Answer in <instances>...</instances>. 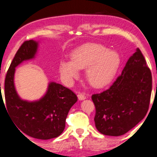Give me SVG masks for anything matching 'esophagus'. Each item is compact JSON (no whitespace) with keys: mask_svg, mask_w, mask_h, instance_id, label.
<instances>
[{"mask_svg":"<svg viewBox=\"0 0 157 157\" xmlns=\"http://www.w3.org/2000/svg\"><path fill=\"white\" fill-rule=\"evenodd\" d=\"M77 96H78V99H80V100H83V99H85L86 98V96L84 93H79V94L77 95Z\"/></svg>","mask_w":157,"mask_h":157,"instance_id":"34e87169","label":"esophagus"}]
</instances>
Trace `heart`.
I'll use <instances>...</instances> for the list:
<instances>
[{"instance_id": "b5f03b06", "label": "heart", "mask_w": 157, "mask_h": 157, "mask_svg": "<svg viewBox=\"0 0 157 157\" xmlns=\"http://www.w3.org/2000/svg\"><path fill=\"white\" fill-rule=\"evenodd\" d=\"M121 63L119 54L102 45L88 43L74 50L71 61L61 60L59 69L69 81L77 78L79 69L86 68L88 83L95 88H102L111 83Z\"/></svg>"}]
</instances>
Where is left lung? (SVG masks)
<instances>
[{
    "mask_svg": "<svg viewBox=\"0 0 157 157\" xmlns=\"http://www.w3.org/2000/svg\"><path fill=\"white\" fill-rule=\"evenodd\" d=\"M151 92V71L137 48L112 86L92 95L96 129L109 136L126 134L147 115Z\"/></svg>",
    "mask_w": 157,
    "mask_h": 157,
    "instance_id": "obj_1",
    "label": "left lung"
}]
</instances>
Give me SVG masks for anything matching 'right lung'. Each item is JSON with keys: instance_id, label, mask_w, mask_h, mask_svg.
<instances>
[{"instance_id": "obj_1", "label": "right lung", "mask_w": 157, "mask_h": 157, "mask_svg": "<svg viewBox=\"0 0 157 157\" xmlns=\"http://www.w3.org/2000/svg\"><path fill=\"white\" fill-rule=\"evenodd\" d=\"M37 47L36 41H25L16 53L6 74L4 106L21 134L48 140L58 137L63 132L67 114L77 101V96L70 89L51 83L46 94L40 100L29 102L19 97L13 84L15 67L23 61L34 58ZM0 96L1 98L2 95Z\"/></svg>"}]
</instances>
